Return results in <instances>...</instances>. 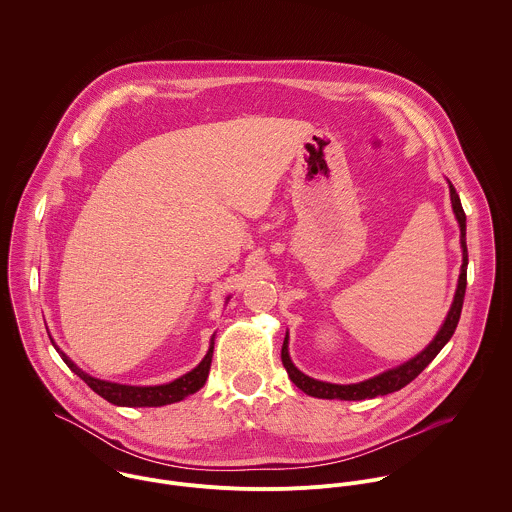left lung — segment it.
Listing matches in <instances>:
<instances>
[{
    "mask_svg": "<svg viewBox=\"0 0 512 512\" xmlns=\"http://www.w3.org/2000/svg\"><path fill=\"white\" fill-rule=\"evenodd\" d=\"M449 192H451V205H453V211H455V217L459 221V227H461V247H463V265H461V275H459V285H457V293H455V299H453V305L451 310L441 326V330L437 332V336L433 338V342L421 352L417 354L413 360H409L406 364H402L400 368H394V370H388L372 380H366V382H360V384H350V386H340V384H326V382H318V380H312L305 376L301 370L295 368V364L291 362L289 358V350H287V338L283 342V348H281V360H283V366L291 378V382L301 388L305 394L312 396V398H320V400H348V402H354V400H370V398H376V396H386V394H392V392H398L402 390L404 386H408L411 380H415L427 366L429 362L441 352V348L451 340L457 324H459V318H461V308H463V301H465V289H467V241H465V229H467V217H465V211H463V205L459 200V194L455 192L453 184H449Z\"/></svg>",
    "mask_w": 512,
    "mask_h": 512,
    "instance_id": "1",
    "label": "left lung"
}]
</instances>
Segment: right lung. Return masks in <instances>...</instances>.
Instances as JSON below:
<instances>
[{"mask_svg": "<svg viewBox=\"0 0 512 512\" xmlns=\"http://www.w3.org/2000/svg\"><path fill=\"white\" fill-rule=\"evenodd\" d=\"M53 342V340H51ZM55 346V344H53ZM57 348V346H55ZM57 352L61 354V358L65 360V364L93 390L97 392L106 402L114 404V406H126V408H160V406H168V404H176L192 394H196L207 380L209 374V366H211V356H213V342L205 354L204 360L188 374H184L182 378L164 384V386H122V384H114V382H104L97 380L89 374H85L83 370H79L59 348Z\"/></svg>", "mask_w": 512, "mask_h": 512, "instance_id": "obj_1", "label": "right lung"}]
</instances>
